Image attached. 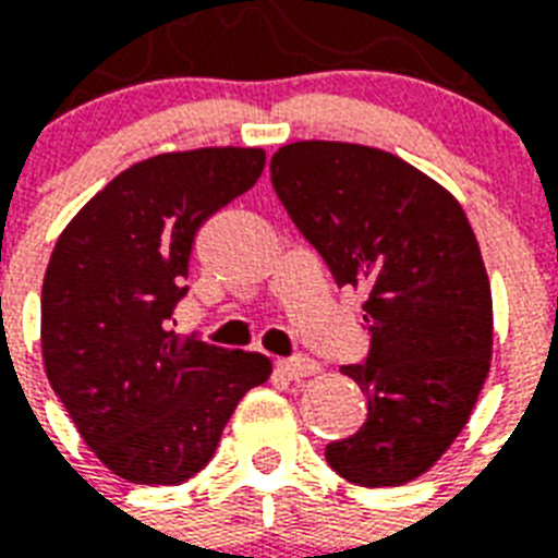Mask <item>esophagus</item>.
Listing matches in <instances>:
<instances>
[{
    "label": "esophagus",
    "mask_w": 558,
    "mask_h": 558,
    "mask_svg": "<svg viewBox=\"0 0 558 558\" xmlns=\"http://www.w3.org/2000/svg\"><path fill=\"white\" fill-rule=\"evenodd\" d=\"M278 371L289 379H304V376H315V373L322 371V365L310 356H295V359H280Z\"/></svg>",
    "instance_id": "obj_1"
}]
</instances>
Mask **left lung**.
<instances>
[{"mask_svg":"<svg viewBox=\"0 0 558 558\" xmlns=\"http://www.w3.org/2000/svg\"><path fill=\"white\" fill-rule=\"evenodd\" d=\"M271 185L339 287L365 292L371 353L341 373L367 397L327 463L356 486H402L469 423L493 359V289L460 202L393 153L295 142Z\"/></svg>","mask_w":558,"mask_h":558,"instance_id":"1","label":"left lung"}]
</instances>
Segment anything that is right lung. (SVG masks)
<instances>
[{"label":"right lung","mask_w":558,"mask_h":558,"mask_svg":"<svg viewBox=\"0 0 558 558\" xmlns=\"http://www.w3.org/2000/svg\"><path fill=\"white\" fill-rule=\"evenodd\" d=\"M260 147L161 153L118 173L57 236L43 280V365L95 458L130 484H185L236 402L269 379L260 353L170 332L193 236L260 179Z\"/></svg>","instance_id":"add662e5"}]
</instances>
